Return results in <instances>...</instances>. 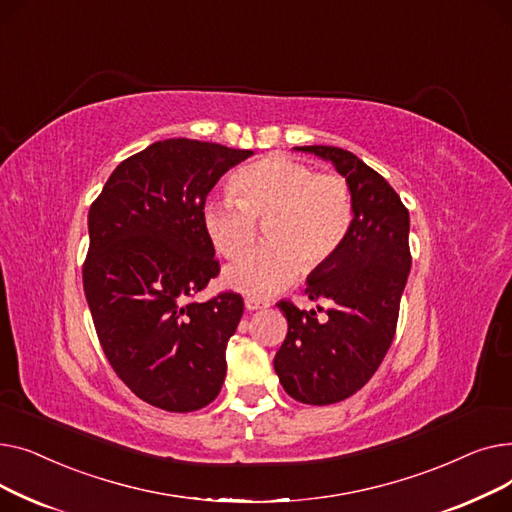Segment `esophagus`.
<instances>
[{
    "mask_svg": "<svg viewBox=\"0 0 512 512\" xmlns=\"http://www.w3.org/2000/svg\"><path fill=\"white\" fill-rule=\"evenodd\" d=\"M245 307L249 309V311H257V309H265V307H270V303H265V301H259V299H245Z\"/></svg>",
    "mask_w": 512,
    "mask_h": 512,
    "instance_id": "34e87169",
    "label": "esophagus"
}]
</instances>
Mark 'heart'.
Returning a JSON list of instances; mask_svg holds the SVG:
<instances>
[{"instance_id":"1","label":"heart","mask_w":512,"mask_h":512,"mask_svg":"<svg viewBox=\"0 0 512 512\" xmlns=\"http://www.w3.org/2000/svg\"><path fill=\"white\" fill-rule=\"evenodd\" d=\"M236 202L209 199L201 220L213 249L226 259L245 253L263 224L267 245L230 265L226 286L253 299L272 297L299 276L324 267L344 245L355 220L348 182L315 174L303 161L272 155L232 178Z\"/></svg>"}]
</instances>
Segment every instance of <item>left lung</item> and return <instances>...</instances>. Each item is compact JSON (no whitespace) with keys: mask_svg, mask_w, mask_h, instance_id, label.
<instances>
[{"mask_svg":"<svg viewBox=\"0 0 512 512\" xmlns=\"http://www.w3.org/2000/svg\"><path fill=\"white\" fill-rule=\"evenodd\" d=\"M294 149L332 161L355 201L342 249L307 276V297L332 301L328 319L321 324L313 309L278 303L288 319L274 359L280 384L294 400L321 407L361 390L388 353L411 272L409 211L386 178L355 153L326 145Z\"/></svg>","mask_w":512,"mask_h":512,"instance_id":"obj_1","label":"left lung"}]
</instances>
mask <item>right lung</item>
Segmentation results:
<instances>
[{
  "label": "right lung",
  "mask_w": 512,
  "mask_h": 512,
  "mask_svg": "<svg viewBox=\"0 0 512 512\" xmlns=\"http://www.w3.org/2000/svg\"><path fill=\"white\" fill-rule=\"evenodd\" d=\"M253 151L157 141L124 159L89 209L83 284L118 378L170 413L207 407L226 378V344L245 303L191 297L220 274L201 211L211 188Z\"/></svg>",
  "instance_id": "obj_1"
}]
</instances>
